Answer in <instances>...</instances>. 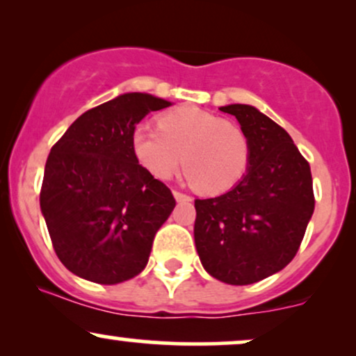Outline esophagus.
Here are the masks:
<instances>
[{"mask_svg": "<svg viewBox=\"0 0 356 356\" xmlns=\"http://www.w3.org/2000/svg\"><path fill=\"white\" fill-rule=\"evenodd\" d=\"M174 197L177 199L179 202H189V201H192V197H191V195L184 194V192L177 191V189H174Z\"/></svg>", "mask_w": 356, "mask_h": 356, "instance_id": "esophagus-1", "label": "esophagus"}]
</instances>
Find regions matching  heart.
Returning a JSON list of instances; mask_svg holds the SVG:
<instances>
[{
    "mask_svg": "<svg viewBox=\"0 0 356 356\" xmlns=\"http://www.w3.org/2000/svg\"><path fill=\"white\" fill-rule=\"evenodd\" d=\"M137 162L157 179L182 164L199 194L231 191L246 174L251 144L243 127L197 107H179L157 118V129L136 127L130 137Z\"/></svg>",
    "mask_w": 356,
    "mask_h": 356,
    "instance_id": "1",
    "label": "heart"
}]
</instances>
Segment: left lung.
Segmentation results:
<instances>
[{
    "instance_id": "left-lung-1",
    "label": "left lung",
    "mask_w": 356,
    "mask_h": 356,
    "mask_svg": "<svg viewBox=\"0 0 356 356\" xmlns=\"http://www.w3.org/2000/svg\"><path fill=\"white\" fill-rule=\"evenodd\" d=\"M220 110L238 118L251 161L226 194L195 199L194 239L211 276L244 286L281 271L296 256L314 211L313 179L283 127L251 105Z\"/></svg>"
}]
</instances>
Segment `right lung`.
Returning a JSON list of instances; mask_svg holds the SVG:
<instances>
[{
  "label": "right lung",
  "instance_id": "1",
  "mask_svg": "<svg viewBox=\"0 0 356 356\" xmlns=\"http://www.w3.org/2000/svg\"><path fill=\"white\" fill-rule=\"evenodd\" d=\"M169 105L124 93L81 113L51 147L40 207L53 249L73 275L117 284L145 268L175 199L138 164L130 137L147 113Z\"/></svg>",
  "mask_w": 356,
  "mask_h": 356
}]
</instances>
